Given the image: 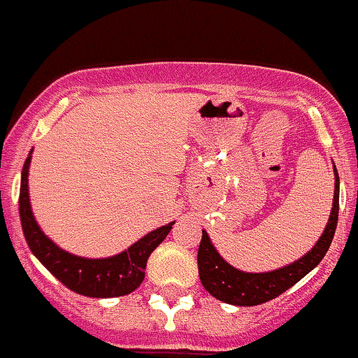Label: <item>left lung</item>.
I'll list each match as a JSON object with an SVG mask.
<instances>
[{
  "label": "left lung",
  "instance_id": "obj_1",
  "mask_svg": "<svg viewBox=\"0 0 358 358\" xmlns=\"http://www.w3.org/2000/svg\"><path fill=\"white\" fill-rule=\"evenodd\" d=\"M334 197L331 216L325 225L324 233L313 250L305 253L301 259L294 260L292 264L282 266L277 270L262 271V273H250L234 268L224 260L218 250L210 242L207 231H203L199 250H197V268L203 288L210 296L229 305L238 307H253L273 299L292 288L297 281H301L308 271H313L322 262L327 253L329 245L333 242L336 224H338V197H340V179L338 171L334 168Z\"/></svg>",
  "mask_w": 358,
  "mask_h": 358
}]
</instances>
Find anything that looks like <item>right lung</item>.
Returning <instances> with one entry per match:
<instances>
[{
  "label": "right lung",
  "mask_w": 358,
  "mask_h": 358,
  "mask_svg": "<svg viewBox=\"0 0 358 358\" xmlns=\"http://www.w3.org/2000/svg\"><path fill=\"white\" fill-rule=\"evenodd\" d=\"M31 153L25 159L22 170V185H20V220L24 229L25 240L33 255L59 279V281L73 290L76 294L87 297H118L131 294L142 285L145 275V264L157 245L168 236L171 225L176 222L162 225L151 231L145 236L129 245L118 255L105 259H87L77 257L59 248L36 224L31 210L29 201V176Z\"/></svg>",
  "instance_id": "right-lung-1"
}]
</instances>
